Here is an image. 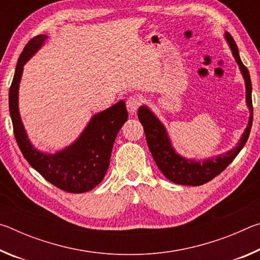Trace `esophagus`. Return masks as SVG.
<instances>
[{"label":"esophagus","mask_w":260,"mask_h":260,"mask_svg":"<svg viewBox=\"0 0 260 260\" xmlns=\"http://www.w3.org/2000/svg\"><path fill=\"white\" fill-rule=\"evenodd\" d=\"M141 102H142V101H141L139 96H135V95L129 96L126 101V107H127V110H128V112L133 114L138 111V109L141 105Z\"/></svg>","instance_id":"34e87169"}]
</instances>
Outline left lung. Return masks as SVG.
<instances>
[{"label": "left lung", "instance_id": "8db88e82", "mask_svg": "<svg viewBox=\"0 0 260 260\" xmlns=\"http://www.w3.org/2000/svg\"><path fill=\"white\" fill-rule=\"evenodd\" d=\"M226 41L230 46L232 54L234 56L242 77L244 79L245 85V103L249 109L250 117L246 128L234 148L226 151L222 155L205 158L203 160L187 158L180 155L175 150L172 141L169 135L166 127L159 120L155 112L148 107V105H141L138 111V117L140 122L142 124L146 133L147 143L150 150L153 160L156 161L158 169L165 177L174 183L183 184V186H201L209 182L210 180L217 177L222 172L226 167L234 160V158L239 155V152L244 147L248 141L250 129L252 125V86L250 80V74L240 58L239 48L233 39L232 35L225 32L223 34Z\"/></svg>", "mask_w": 260, "mask_h": 260}]
</instances>
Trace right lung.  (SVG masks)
Returning <instances> with one entry per match:
<instances>
[{
	"mask_svg": "<svg viewBox=\"0 0 260 260\" xmlns=\"http://www.w3.org/2000/svg\"><path fill=\"white\" fill-rule=\"evenodd\" d=\"M48 35L40 34L29 40L17 63L9 90V110L15 138L28 164L47 181L61 190L81 193L94 189L109 169L114 140L128 112L124 100L95 113L76 141L55 153L39 150L26 133L19 112V85L24 65L45 45Z\"/></svg>",
	"mask_w": 260,
	"mask_h": 260,
	"instance_id": "right-lung-1",
	"label": "right lung"
}]
</instances>
